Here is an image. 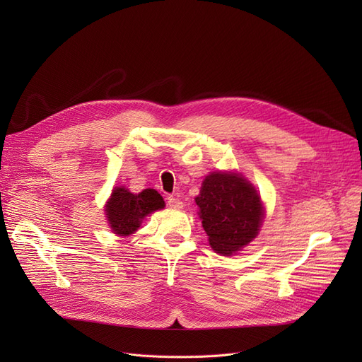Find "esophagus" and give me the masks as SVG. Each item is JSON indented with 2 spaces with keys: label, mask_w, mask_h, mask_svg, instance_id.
I'll list each match as a JSON object with an SVG mask.
<instances>
[{
  "label": "esophagus",
  "mask_w": 362,
  "mask_h": 362,
  "mask_svg": "<svg viewBox=\"0 0 362 362\" xmlns=\"http://www.w3.org/2000/svg\"><path fill=\"white\" fill-rule=\"evenodd\" d=\"M167 204L171 208H176V210H180V208H183V202L180 199L175 198V197H168L167 198Z\"/></svg>",
  "instance_id": "1"
}]
</instances>
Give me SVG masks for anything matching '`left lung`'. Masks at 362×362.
<instances>
[{"label":"left lung","instance_id":"1","mask_svg":"<svg viewBox=\"0 0 362 362\" xmlns=\"http://www.w3.org/2000/svg\"><path fill=\"white\" fill-rule=\"evenodd\" d=\"M199 218L211 248L233 255L251 243L264 220V205L257 189L233 171H213L195 198Z\"/></svg>","mask_w":362,"mask_h":362}]
</instances>
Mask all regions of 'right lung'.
<instances>
[{
    "label": "right lung",
    "mask_w": 362,
    "mask_h": 362,
    "mask_svg": "<svg viewBox=\"0 0 362 362\" xmlns=\"http://www.w3.org/2000/svg\"><path fill=\"white\" fill-rule=\"evenodd\" d=\"M163 197L156 189H144L141 194H132L124 186L114 187L105 204V216L111 230L119 236L135 233L142 220L164 208Z\"/></svg>",
    "instance_id": "1"
}]
</instances>
